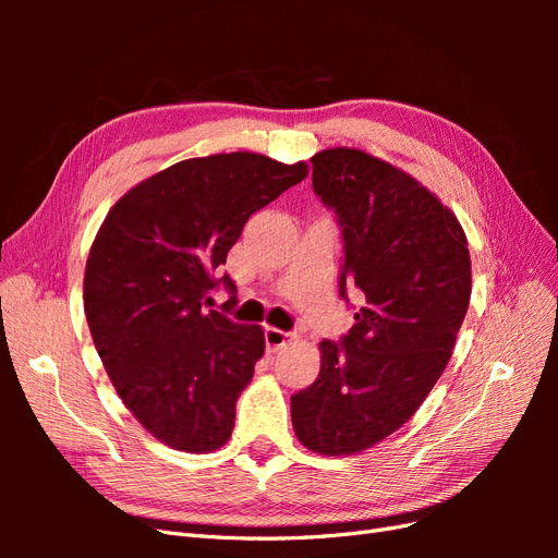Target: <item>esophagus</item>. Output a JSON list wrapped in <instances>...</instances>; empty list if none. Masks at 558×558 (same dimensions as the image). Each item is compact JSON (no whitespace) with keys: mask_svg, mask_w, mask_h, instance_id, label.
Wrapping results in <instances>:
<instances>
[{"mask_svg":"<svg viewBox=\"0 0 558 558\" xmlns=\"http://www.w3.org/2000/svg\"><path fill=\"white\" fill-rule=\"evenodd\" d=\"M293 340V332H286L281 328H265V344L267 351H279Z\"/></svg>","mask_w":558,"mask_h":558,"instance_id":"obj_1","label":"esophagus"}]
</instances>
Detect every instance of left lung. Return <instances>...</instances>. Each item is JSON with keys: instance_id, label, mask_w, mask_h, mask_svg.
Wrapping results in <instances>:
<instances>
[{"instance_id": "1", "label": "left lung", "mask_w": 558, "mask_h": 558, "mask_svg": "<svg viewBox=\"0 0 558 558\" xmlns=\"http://www.w3.org/2000/svg\"><path fill=\"white\" fill-rule=\"evenodd\" d=\"M312 167L342 228L340 295L359 289L361 310L342 342L318 344L320 373L291 416L307 449L344 456L396 433L445 373L470 305V251L453 211L386 160L340 146Z\"/></svg>"}]
</instances>
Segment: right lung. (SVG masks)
Returning a JSON list of instances; mask_svg holds the SVG:
<instances>
[{"label":"right lung","instance_id":"obj_1","mask_svg":"<svg viewBox=\"0 0 558 558\" xmlns=\"http://www.w3.org/2000/svg\"><path fill=\"white\" fill-rule=\"evenodd\" d=\"M307 172L248 150L181 160L134 185L97 230L88 328L116 393L162 445L205 453L230 440L265 335L209 310L218 283L234 291L218 267L251 214Z\"/></svg>","mask_w":558,"mask_h":558}]
</instances>
